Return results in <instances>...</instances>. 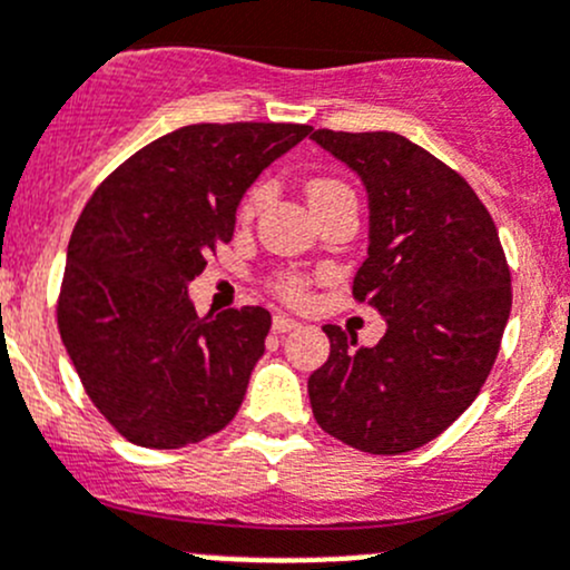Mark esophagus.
Instances as JSON below:
<instances>
[{"mask_svg":"<svg viewBox=\"0 0 570 570\" xmlns=\"http://www.w3.org/2000/svg\"><path fill=\"white\" fill-rule=\"evenodd\" d=\"M295 327H301V322L286 317V314H275L273 317V331L275 333H286V331H295Z\"/></svg>","mask_w":570,"mask_h":570,"instance_id":"obj_1","label":"esophagus"}]
</instances>
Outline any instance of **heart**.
I'll return each instance as SVG.
<instances>
[{
    "label": "heart",
    "mask_w": 570,
    "mask_h": 570,
    "mask_svg": "<svg viewBox=\"0 0 570 570\" xmlns=\"http://www.w3.org/2000/svg\"><path fill=\"white\" fill-rule=\"evenodd\" d=\"M331 189H344V184L333 181V178H317V181L308 184V198H317V195L331 193ZM264 200H267V184H258V187L250 189L248 198L243 200V215L250 217ZM275 289H278L286 301L297 303L303 301V295H306V278H301V275H284V278L275 284Z\"/></svg>",
    "instance_id": "obj_1"
}]
</instances>
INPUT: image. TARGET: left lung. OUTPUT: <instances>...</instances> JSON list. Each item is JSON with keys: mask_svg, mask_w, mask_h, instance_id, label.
<instances>
[{"mask_svg": "<svg viewBox=\"0 0 570 570\" xmlns=\"http://www.w3.org/2000/svg\"><path fill=\"white\" fill-rule=\"evenodd\" d=\"M364 181L370 250L353 281L386 333L361 347L338 325L308 377L327 435L402 455L444 433L491 375L510 317V269L491 215L461 174L394 131L312 135Z\"/></svg>", "mask_w": 570, "mask_h": 570, "instance_id": "left-lung-1", "label": "left lung"}]
</instances>
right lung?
Segmentation results:
<instances>
[{"mask_svg": "<svg viewBox=\"0 0 570 570\" xmlns=\"http://www.w3.org/2000/svg\"><path fill=\"white\" fill-rule=\"evenodd\" d=\"M312 126L193 124L148 142L88 200L68 243L57 327L126 441L198 444L237 416L264 355L262 306L195 314L189 281L232 243L237 206Z\"/></svg>", "mask_w": 570, "mask_h": 570, "instance_id": "add662e5", "label": "right lung"}]
</instances>
